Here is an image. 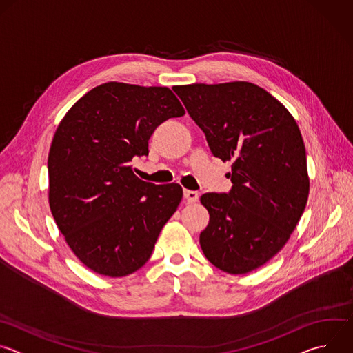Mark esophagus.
I'll return each instance as SVG.
<instances>
[{
    "label": "esophagus",
    "instance_id": "esophagus-1",
    "mask_svg": "<svg viewBox=\"0 0 353 353\" xmlns=\"http://www.w3.org/2000/svg\"><path fill=\"white\" fill-rule=\"evenodd\" d=\"M184 198L187 199V203L192 204V203H196L198 198H199V194L196 191H191V190H184Z\"/></svg>",
    "mask_w": 353,
    "mask_h": 353
}]
</instances>
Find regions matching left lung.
<instances>
[{
  "instance_id": "left-lung-1",
  "label": "left lung",
  "mask_w": 353,
  "mask_h": 353,
  "mask_svg": "<svg viewBox=\"0 0 353 353\" xmlns=\"http://www.w3.org/2000/svg\"><path fill=\"white\" fill-rule=\"evenodd\" d=\"M174 92L214 157L233 162L232 190L201 196L210 212L201 248L223 272L254 271L282 250L307 204L300 130L279 100L254 83H192Z\"/></svg>"
}]
</instances>
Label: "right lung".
Masks as SVG:
<instances>
[{"mask_svg": "<svg viewBox=\"0 0 353 353\" xmlns=\"http://www.w3.org/2000/svg\"><path fill=\"white\" fill-rule=\"evenodd\" d=\"M166 86L102 83L67 112L48 152V203L74 254L96 274L139 270L176 212L179 184L146 183L130 162L158 125L184 116Z\"/></svg>", "mask_w": 353, "mask_h": 353, "instance_id": "1", "label": "right lung"}]
</instances>
